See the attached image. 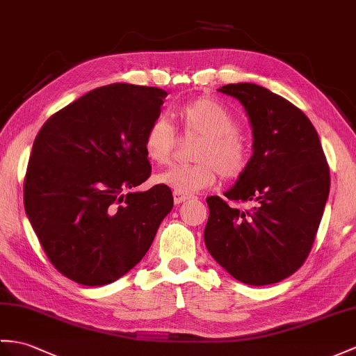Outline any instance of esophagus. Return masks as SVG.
<instances>
[{
  "label": "esophagus",
  "mask_w": 356,
  "mask_h": 356,
  "mask_svg": "<svg viewBox=\"0 0 356 356\" xmlns=\"http://www.w3.org/2000/svg\"><path fill=\"white\" fill-rule=\"evenodd\" d=\"M190 196L186 193H179V192H173V202L175 204H183L184 201H187Z\"/></svg>",
  "instance_id": "obj_1"
}]
</instances>
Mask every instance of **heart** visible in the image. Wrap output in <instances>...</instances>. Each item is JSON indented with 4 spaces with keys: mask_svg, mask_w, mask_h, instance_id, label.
Here are the masks:
<instances>
[{
    "mask_svg": "<svg viewBox=\"0 0 356 356\" xmlns=\"http://www.w3.org/2000/svg\"><path fill=\"white\" fill-rule=\"evenodd\" d=\"M183 131L201 137L195 145L190 166H173L157 175V183L173 192L193 193L216 184L219 173L223 179L240 178L248 169L249 149L238 134V120L213 98L202 97L177 111ZM177 148V134L166 119L157 118L143 137L145 155L155 164L170 163Z\"/></svg>",
    "mask_w": 356,
    "mask_h": 356,
    "instance_id": "b5f03b06",
    "label": "heart"
}]
</instances>
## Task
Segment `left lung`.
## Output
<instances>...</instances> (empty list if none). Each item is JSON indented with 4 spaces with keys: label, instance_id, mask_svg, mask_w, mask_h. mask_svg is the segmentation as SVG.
<instances>
[{
    "label": "left lung",
    "instance_id": "left-lung-1",
    "mask_svg": "<svg viewBox=\"0 0 356 356\" xmlns=\"http://www.w3.org/2000/svg\"><path fill=\"white\" fill-rule=\"evenodd\" d=\"M252 125L254 154L225 196L249 210L207 197L208 252L237 281L267 285L289 278L305 263L316 240L331 186L316 128L290 101L252 83L227 84Z\"/></svg>",
    "mask_w": 356,
    "mask_h": 356
}]
</instances>
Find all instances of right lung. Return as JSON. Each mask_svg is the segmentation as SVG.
Instances as JSON below:
<instances>
[{"mask_svg": "<svg viewBox=\"0 0 356 356\" xmlns=\"http://www.w3.org/2000/svg\"><path fill=\"white\" fill-rule=\"evenodd\" d=\"M166 92L102 86L51 116L34 138L24 207L48 259L66 278L98 287L148 252L173 207L170 188L134 192L151 175L143 137Z\"/></svg>", "mask_w": 356, "mask_h": 356, "instance_id": "1", "label": "right lung"}]
</instances>
